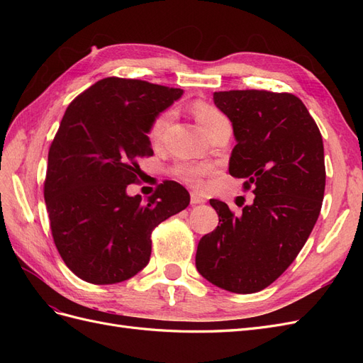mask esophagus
<instances>
[{
	"label": "esophagus",
	"mask_w": 363,
	"mask_h": 363,
	"mask_svg": "<svg viewBox=\"0 0 363 363\" xmlns=\"http://www.w3.org/2000/svg\"><path fill=\"white\" fill-rule=\"evenodd\" d=\"M203 203H206V200L203 199V196L196 195V194H191V204H192V206H196V204H203Z\"/></svg>",
	"instance_id": "esophagus-1"
}]
</instances>
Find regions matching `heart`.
<instances>
[{
    "mask_svg": "<svg viewBox=\"0 0 363 363\" xmlns=\"http://www.w3.org/2000/svg\"><path fill=\"white\" fill-rule=\"evenodd\" d=\"M194 112H195V118L196 121H199V124L201 125L203 130H207L208 127H212L215 123H218V121L221 119H225L224 115L218 111V108H215L213 106H208V104H204V103H196L194 106ZM172 111H164L162 112L160 115H157L155 118V121H152V124L150 127V139L151 142H159L164 131H167V128L169 127L171 121H172ZM184 179L191 182L192 184H200V175L204 172V169L201 168H194V167H184L182 169Z\"/></svg>",
    "mask_w": 363,
    "mask_h": 363,
    "instance_id": "heart-1",
    "label": "heart"
}]
</instances>
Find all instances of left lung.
Wrapping results in <instances>:
<instances>
[{"label":"left lung","instance_id":"obj_1","mask_svg":"<svg viewBox=\"0 0 363 363\" xmlns=\"http://www.w3.org/2000/svg\"><path fill=\"white\" fill-rule=\"evenodd\" d=\"M213 103L233 127L228 172L255 188V201L236 216L224 201L211 200L219 223L199 242L195 265L218 288L255 294L288 269L320 216L323 138L292 94L215 92Z\"/></svg>","mask_w":363,"mask_h":363}]
</instances>
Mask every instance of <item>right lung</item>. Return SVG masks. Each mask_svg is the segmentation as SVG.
Listing matches in <instances>:
<instances>
[{"instance_id": "right-lung-1", "label": "right lung", "mask_w": 363, "mask_h": 363, "mask_svg": "<svg viewBox=\"0 0 363 363\" xmlns=\"http://www.w3.org/2000/svg\"><path fill=\"white\" fill-rule=\"evenodd\" d=\"M174 89L108 77L79 95L65 112L48 152L43 196L63 262L77 277L115 284L144 269L151 232L189 206L182 184L164 182L144 203L130 196L138 160L152 156V121L182 98Z\"/></svg>"}]
</instances>
